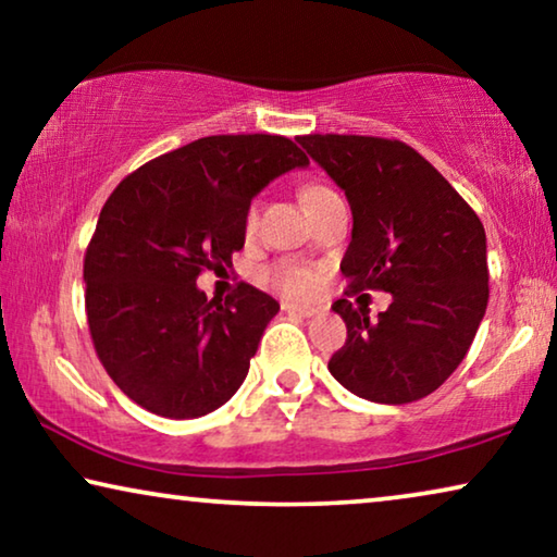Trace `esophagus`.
Masks as SVG:
<instances>
[{
	"label": "esophagus",
	"instance_id": "esophagus-1",
	"mask_svg": "<svg viewBox=\"0 0 557 557\" xmlns=\"http://www.w3.org/2000/svg\"><path fill=\"white\" fill-rule=\"evenodd\" d=\"M281 309L288 311V314H299V317H314L317 314L314 307H301V304H292V301L281 304Z\"/></svg>",
	"mask_w": 557,
	"mask_h": 557
}]
</instances>
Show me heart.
<instances>
[{
	"label": "heart",
	"mask_w": 557,
	"mask_h": 557,
	"mask_svg": "<svg viewBox=\"0 0 557 557\" xmlns=\"http://www.w3.org/2000/svg\"><path fill=\"white\" fill-rule=\"evenodd\" d=\"M326 193H332V189L324 187V185H307V187H304V193H301V200H304V205H309V202H314L317 197H322ZM256 218H258V208H256V205H250L248 212H246V233L248 235L253 233ZM265 281H269L273 288H278L281 294L294 296V299H307V296L317 292V284H319L314 271L307 269V265L288 263V261L271 265V269L265 271Z\"/></svg>",
	"instance_id": "b5f03b06"
}]
</instances>
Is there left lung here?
<instances>
[{
    "label": "left lung",
    "instance_id": "8db88e82",
    "mask_svg": "<svg viewBox=\"0 0 557 557\" xmlns=\"http://www.w3.org/2000/svg\"><path fill=\"white\" fill-rule=\"evenodd\" d=\"M296 141L345 189L352 240L342 273L347 296L387 292L370 309L337 299L347 342L330 372L349 393L403 406L436 391L467 357L490 301L486 235L469 202L436 166L398 139L307 134Z\"/></svg>",
    "mask_w": 557,
    "mask_h": 557
}]
</instances>
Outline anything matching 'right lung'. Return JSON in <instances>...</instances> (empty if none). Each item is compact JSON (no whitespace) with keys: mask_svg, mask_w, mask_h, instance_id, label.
Listing matches in <instances>:
<instances>
[{"mask_svg":"<svg viewBox=\"0 0 557 557\" xmlns=\"http://www.w3.org/2000/svg\"><path fill=\"white\" fill-rule=\"evenodd\" d=\"M309 159L286 136L220 134L126 174L83 258L86 317L109 377L149 413L200 418L248 375L278 301L240 281L220 304L202 271L231 269L250 200Z\"/></svg>","mask_w":557,"mask_h":557,"instance_id":"1","label":"right lung"}]
</instances>
